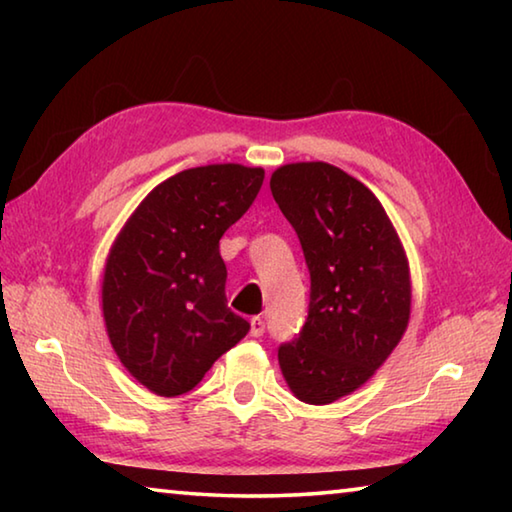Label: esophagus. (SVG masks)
<instances>
[{"mask_svg": "<svg viewBox=\"0 0 512 512\" xmlns=\"http://www.w3.org/2000/svg\"><path fill=\"white\" fill-rule=\"evenodd\" d=\"M266 332V323L262 316L250 318V336H262Z\"/></svg>", "mask_w": 512, "mask_h": 512, "instance_id": "34e87169", "label": "esophagus"}]
</instances>
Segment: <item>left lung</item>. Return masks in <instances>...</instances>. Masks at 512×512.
Returning a JSON list of instances; mask_svg holds the SVG:
<instances>
[{"label":"left lung","mask_w":512,"mask_h":512,"mask_svg":"<svg viewBox=\"0 0 512 512\" xmlns=\"http://www.w3.org/2000/svg\"><path fill=\"white\" fill-rule=\"evenodd\" d=\"M271 192L311 280L305 325L277 359L298 400L329 404L366 384L400 343L411 314L409 262L377 196L339 167L284 164Z\"/></svg>","instance_id":"obj_1"}]
</instances>
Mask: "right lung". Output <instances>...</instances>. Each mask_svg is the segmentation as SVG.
<instances>
[{
    "instance_id": "add662e5",
    "label": "right lung",
    "mask_w": 512,
    "mask_h": 512,
    "mask_svg": "<svg viewBox=\"0 0 512 512\" xmlns=\"http://www.w3.org/2000/svg\"><path fill=\"white\" fill-rule=\"evenodd\" d=\"M264 169L207 164L160 183L119 232L103 318L119 361L149 391L183 395L248 334L228 307L223 232L248 212Z\"/></svg>"
}]
</instances>
